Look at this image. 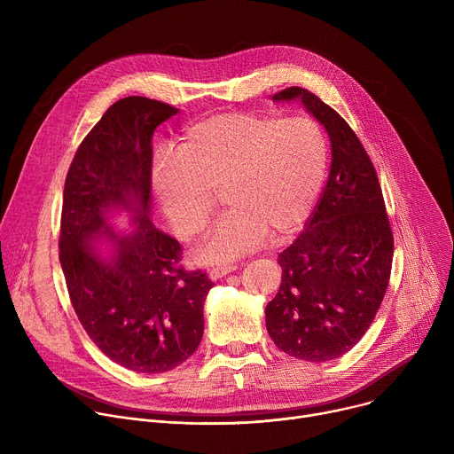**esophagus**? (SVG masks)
I'll list each match as a JSON object with an SVG mask.
<instances>
[{
    "instance_id": "34e87169",
    "label": "esophagus",
    "mask_w": 454,
    "mask_h": 454,
    "mask_svg": "<svg viewBox=\"0 0 454 454\" xmlns=\"http://www.w3.org/2000/svg\"><path fill=\"white\" fill-rule=\"evenodd\" d=\"M235 270H237V266H233V264H228V266H217V268H212V270L208 271V277H210L212 280H219V278H223L224 275L233 273Z\"/></svg>"
}]
</instances>
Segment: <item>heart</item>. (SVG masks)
Instances as JSON below:
<instances>
[{"mask_svg":"<svg viewBox=\"0 0 454 454\" xmlns=\"http://www.w3.org/2000/svg\"><path fill=\"white\" fill-rule=\"evenodd\" d=\"M329 144L307 116L231 111L188 125L176 154L153 167L156 200L176 235L190 242L207 228L214 192L230 207L198 251L208 264L228 262L270 235L294 231L310 214L327 176Z\"/></svg>","mask_w":454,"mask_h":454,"instance_id":"heart-1","label":"heart"}]
</instances>
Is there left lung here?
Instances as JSON below:
<instances>
[{
	"instance_id": "left-lung-1",
	"label": "left lung",
	"mask_w": 454,
	"mask_h": 454,
	"mask_svg": "<svg viewBox=\"0 0 454 454\" xmlns=\"http://www.w3.org/2000/svg\"><path fill=\"white\" fill-rule=\"evenodd\" d=\"M300 98L331 137L325 192L305 231L278 254L282 286L266 327L286 354L321 363L364 336L392 273L394 231L375 167L352 127L314 93L293 86L273 100Z\"/></svg>"
}]
</instances>
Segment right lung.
<instances>
[{
	"label": "right lung",
	"instance_id": "1",
	"mask_svg": "<svg viewBox=\"0 0 454 454\" xmlns=\"http://www.w3.org/2000/svg\"><path fill=\"white\" fill-rule=\"evenodd\" d=\"M176 113L147 97L114 102L79 145L64 183L59 261L75 314L111 361L142 373L168 372L196 352L214 286L205 271L183 268L181 244L147 217L153 135ZM133 204L137 231L118 238L107 230L117 253L100 262L89 235L103 227L106 209Z\"/></svg>",
	"mask_w": 454,
	"mask_h": 454
}]
</instances>
